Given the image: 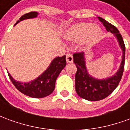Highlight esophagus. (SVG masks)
Masks as SVG:
<instances>
[{"label": "esophagus", "instance_id": "1", "mask_svg": "<svg viewBox=\"0 0 130 130\" xmlns=\"http://www.w3.org/2000/svg\"><path fill=\"white\" fill-rule=\"evenodd\" d=\"M66 61L68 63L73 62V57H72V54L71 53H68L66 55Z\"/></svg>", "mask_w": 130, "mask_h": 130}]
</instances>
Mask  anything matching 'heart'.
Returning a JSON list of instances; mask_svg holds the SVG:
<instances>
[{
  "label": "heart",
  "mask_w": 130,
  "mask_h": 130,
  "mask_svg": "<svg viewBox=\"0 0 130 130\" xmlns=\"http://www.w3.org/2000/svg\"><path fill=\"white\" fill-rule=\"evenodd\" d=\"M101 34L100 30L92 23H79L70 28L65 33L66 37L70 40H79L86 37L87 42H93Z\"/></svg>",
  "instance_id": "b5f03b06"
}]
</instances>
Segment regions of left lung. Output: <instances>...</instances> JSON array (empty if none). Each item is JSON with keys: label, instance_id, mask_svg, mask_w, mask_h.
I'll list each match as a JSON object with an SVG mask.
<instances>
[{"label": "left lung", "instance_id": "8db88e82", "mask_svg": "<svg viewBox=\"0 0 130 130\" xmlns=\"http://www.w3.org/2000/svg\"><path fill=\"white\" fill-rule=\"evenodd\" d=\"M98 18L106 30L113 33L116 37L120 48L123 50V56L120 68L116 74L108 79L100 80L93 78L88 74L84 52H76L73 54L74 62L76 64L77 69L75 74V90L79 97L89 101L101 100L112 93L120 82L125 66V46L122 35L113 25L101 17Z\"/></svg>", "mask_w": 130, "mask_h": 130}]
</instances>
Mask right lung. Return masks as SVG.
Instances as JSON below:
<instances>
[{
  "instance_id": "obj_1",
  "label": "right lung",
  "mask_w": 130,
  "mask_h": 130,
  "mask_svg": "<svg viewBox=\"0 0 130 130\" xmlns=\"http://www.w3.org/2000/svg\"><path fill=\"white\" fill-rule=\"evenodd\" d=\"M38 14L37 12L26 13L16 22V25L19 21L36 17ZM65 55L62 57H57L51 62L46 70L38 78L29 83H21L16 82L12 76L8 73L11 82L14 86L21 93L27 96L34 98H42L49 95L53 93L55 88V84L58 76L66 65Z\"/></svg>"
}]
</instances>
